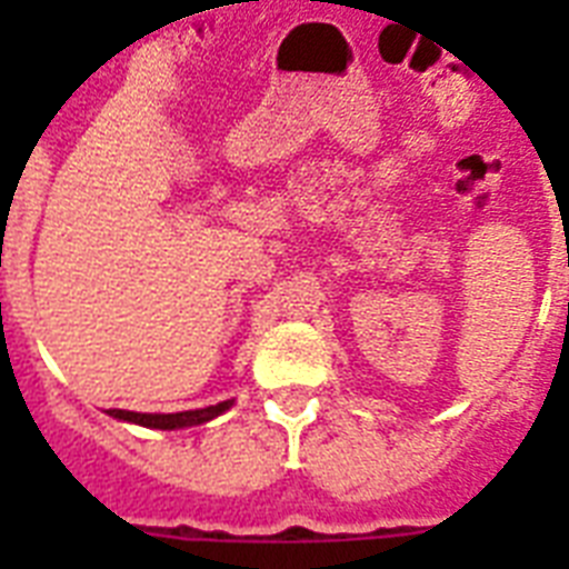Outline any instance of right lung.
<instances>
[{"label": "right lung", "instance_id": "obj_1", "mask_svg": "<svg viewBox=\"0 0 569 569\" xmlns=\"http://www.w3.org/2000/svg\"><path fill=\"white\" fill-rule=\"evenodd\" d=\"M232 401H221V405L200 407V410H182V413H136V410H106L114 419L123 422L144 425V428H159V431H173V428H189V425H203L214 416H221L223 410H230Z\"/></svg>", "mask_w": 569, "mask_h": 569}]
</instances>
